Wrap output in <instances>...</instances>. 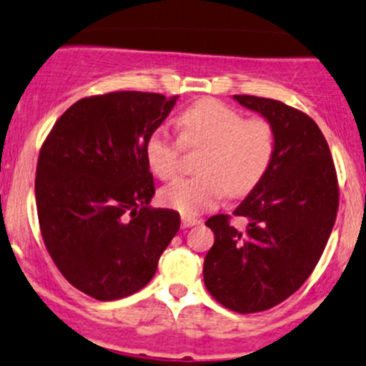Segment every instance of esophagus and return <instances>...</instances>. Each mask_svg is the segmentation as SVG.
<instances>
[{
    "instance_id": "34e87169",
    "label": "esophagus",
    "mask_w": 366,
    "mask_h": 366,
    "mask_svg": "<svg viewBox=\"0 0 366 366\" xmlns=\"http://www.w3.org/2000/svg\"><path fill=\"white\" fill-rule=\"evenodd\" d=\"M202 224V219H194V217H182V226L184 227H192V226H199Z\"/></svg>"
}]
</instances>
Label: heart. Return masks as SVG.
Masks as SVG:
<instances>
[{
  "label": "heart",
  "instance_id": "b5f03b06",
  "mask_svg": "<svg viewBox=\"0 0 366 366\" xmlns=\"http://www.w3.org/2000/svg\"><path fill=\"white\" fill-rule=\"evenodd\" d=\"M180 139L187 147H203L196 170L199 175L179 179L159 194L164 207L186 217L212 210L224 196H243L262 180L276 152V134L264 118L244 119L239 111L215 99L191 104L179 116ZM182 144L167 128L151 132L146 159L158 179L170 180L179 172Z\"/></svg>",
  "mask_w": 366,
  "mask_h": 366
}]
</instances>
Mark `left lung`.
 <instances>
[{
  "label": "left lung",
  "instance_id": "1",
  "mask_svg": "<svg viewBox=\"0 0 366 366\" xmlns=\"http://www.w3.org/2000/svg\"><path fill=\"white\" fill-rule=\"evenodd\" d=\"M272 124L276 152L267 174L232 212L247 227L214 215L204 287L231 311H266L295 294L325 250L339 208L335 167L318 124L280 100L232 95Z\"/></svg>",
  "mask_w": 366,
  "mask_h": 366
}]
</instances>
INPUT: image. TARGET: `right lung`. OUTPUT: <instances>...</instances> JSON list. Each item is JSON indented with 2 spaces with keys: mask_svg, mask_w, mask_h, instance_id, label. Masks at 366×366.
Segmentation results:
<instances>
[{
  "mask_svg": "<svg viewBox=\"0 0 366 366\" xmlns=\"http://www.w3.org/2000/svg\"><path fill=\"white\" fill-rule=\"evenodd\" d=\"M177 95L112 92L78 100L51 128L36 168L46 250L72 287L97 300L149 283L180 215L151 208L146 140Z\"/></svg>",
  "mask_w": 366,
  "mask_h": 366,
  "instance_id": "right-lung-1",
  "label": "right lung"
}]
</instances>
